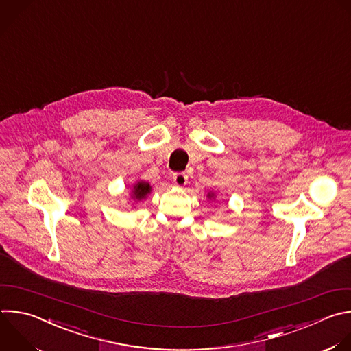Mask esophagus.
Masks as SVG:
<instances>
[{
  "label": "esophagus",
  "mask_w": 351,
  "mask_h": 351,
  "mask_svg": "<svg viewBox=\"0 0 351 351\" xmlns=\"http://www.w3.org/2000/svg\"><path fill=\"white\" fill-rule=\"evenodd\" d=\"M172 179H173V183H175L176 187H183L184 184H187V175L186 173H182V172L175 173Z\"/></svg>",
  "instance_id": "1"
}]
</instances>
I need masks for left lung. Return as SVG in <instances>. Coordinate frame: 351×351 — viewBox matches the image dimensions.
<instances>
[{"label": "left lung", "instance_id": "8db88e82", "mask_svg": "<svg viewBox=\"0 0 351 351\" xmlns=\"http://www.w3.org/2000/svg\"><path fill=\"white\" fill-rule=\"evenodd\" d=\"M206 198H208L209 201H210V199H212V201H215V198H216V194H215L213 191H208V193H206Z\"/></svg>", "mask_w": 351, "mask_h": 351}]
</instances>
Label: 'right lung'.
<instances>
[{
	"label": "right lung",
	"instance_id": "1",
	"mask_svg": "<svg viewBox=\"0 0 351 351\" xmlns=\"http://www.w3.org/2000/svg\"><path fill=\"white\" fill-rule=\"evenodd\" d=\"M152 193V186L146 180H138L132 184L131 193H130V201H134L136 205L139 201H143L147 198V195Z\"/></svg>",
	"mask_w": 351,
	"mask_h": 351
}]
</instances>
